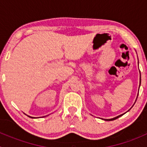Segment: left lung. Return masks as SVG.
Masks as SVG:
<instances>
[{
  "label": "left lung",
  "mask_w": 147,
  "mask_h": 147,
  "mask_svg": "<svg viewBox=\"0 0 147 147\" xmlns=\"http://www.w3.org/2000/svg\"><path fill=\"white\" fill-rule=\"evenodd\" d=\"M140 84H141V75H140ZM139 87H140V85H139ZM137 97H138V94H137ZM136 101H137V100H136ZM128 111H129V110H128ZM125 113H126V112H125ZM125 113H124V114H125ZM124 114H122V115H119V116L116 117L112 118V119H102L105 120V121H112V120H115V119H117V118L120 117L122 116V115H124Z\"/></svg>",
  "instance_id": "left-lung-1"
}]
</instances>
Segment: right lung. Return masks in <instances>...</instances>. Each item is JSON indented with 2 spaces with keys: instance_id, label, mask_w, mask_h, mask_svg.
<instances>
[{
  "instance_id": "1",
  "label": "right lung",
  "mask_w": 147,
  "mask_h": 147,
  "mask_svg": "<svg viewBox=\"0 0 147 147\" xmlns=\"http://www.w3.org/2000/svg\"><path fill=\"white\" fill-rule=\"evenodd\" d=\"M28 117H30V118H35V117H30V116H28V115H27Z\"/></svg>"
}]
</instances>
